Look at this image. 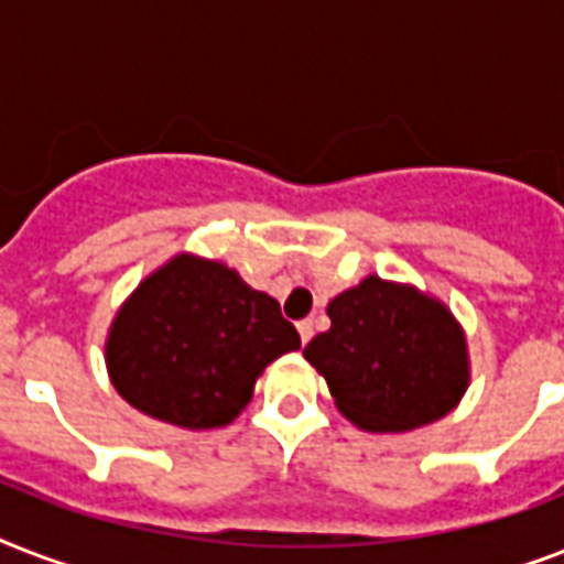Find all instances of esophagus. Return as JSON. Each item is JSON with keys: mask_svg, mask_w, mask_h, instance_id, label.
Segmentation results:
<instances>
[{"mask_svg": "<svg viewBox=\"0 0 564 564\" xmlns=\"http://www.w3.org/2000/svg\"><path fill=\"white\" fill-rule=\"evenodd\" d=\"M299 334H301V343H304V345H307L310 339H313V322H310V318L299 322Z\"/></svg>", "mask_w": 564, "mask_h": 564, "instance_id": "obj_1", "label": "esophagus"}]
</instances>
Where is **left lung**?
<instances>
[{"instance_id":"left-lung-1","label":"left lung","mask_w":564,"mask_h":564,"mask_svg":"<svg viewBox=\"0 0 564 564\" xmlns=\"http://www.w3.org/2000/svg\"><path fill=\"white\" fill-rule=\"evenodd\" d=\"M330 327L304 348L336 410L360 430L406 433L445 419L471 383L463 325L412 283L362 278L327 304Z\"/></svg>"}]
</instances>
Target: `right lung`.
Returning <instances> with one entry per match:
<instances>
[{
	"label": "right lung",
	"instance_id": "add662e5",
	"mask_svg": "<svg viewBox=\"0 0 564 564\" xmlns=\"http://www.w3.org/2000/svg\"><path fill=\"white\" fill-rule=\"evenodd\" d=\"M281 304L221 260L181 251L137 283L110 322L105 366L134 410L172 427H225L265 366L299 351Z\"/></svg>",
	"mask_w": 564,
	"mask_h": 564
}]
</instances>
